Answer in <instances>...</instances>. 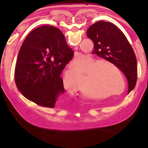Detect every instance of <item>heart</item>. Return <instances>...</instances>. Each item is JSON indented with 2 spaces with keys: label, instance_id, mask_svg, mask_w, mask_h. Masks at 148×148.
Instances as JSON below:
<instances>
[{
  "label": "heart",
  "instance_id": "obj_1",
  "mask_svg": "<svg viewBox=\"0 0 148 148\" xmlns=\"http://www.w3.org/2000/svg\"><path fill=\"white\" fill-rule=\"evenodd\" d=\"M71 65L77 69H69L62 81L64 88L71 94L81 88V94L86 98L101 100L121 95L126 88V79L121 69L107 60H98L90 55L87 58L80 55L74 58ZM86 73V80L83 84Z\"/></svg>",
  "mask_w": 148,
  "mask_h": 148
}]
</instances>
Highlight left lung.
<instances>
[{"mask_svg": "<svg viewBox=\"0 0 148 148\" xmlns=\"http://www.w3.org/2000/svg\"><path fill=\"white\" fill-rule=\"evenodd\" d=\"M86 35L94 44L92 53L114 63L121 69L128 79L130 93L136 84L137 64L135 53L124 34L115 25L99 21L89 27Z\"/></svg>", "mask_w": 148, "mask_h": 148, "instance_id": "left-lung-1", "label": "left lung"}]
</instances>
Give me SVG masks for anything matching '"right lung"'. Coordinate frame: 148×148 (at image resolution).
Wrapping results in <instances>:
<instances>
[{
  "mask_svg": "<svg viewBox=\"0 0 148 148\" xmlns=\"http://www.w3.org/2000/svg\"><path fill=\"white\" fill-rule=\"evenodd\" d=\"M73 56L57 28L45 25L34 29L19 51L14 72L17 88L36 104L53 108L65 92L61 73Z\"/></svg>",
  "mask_w": 148,
  "mask_h": 148,
  "instance_id": "obj_1",
  "label": "right lung"
}]
</instances>
